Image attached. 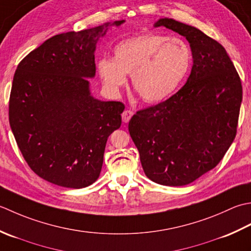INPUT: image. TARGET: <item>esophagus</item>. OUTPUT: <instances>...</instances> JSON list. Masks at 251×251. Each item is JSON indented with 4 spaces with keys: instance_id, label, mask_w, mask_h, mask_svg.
<instances>
[{
    "instance_id": "esophagus-1",
    "label": "esophagus",
    "mask_w": 251,
    "mask_h": 251,
    "mask_svg": "<svg viewBox=\"0 0 251 251\" xmlns=\"http://www.w3.org/2000/svg\"><path fill=\"white\" fill-rule=\"evenodd\" d=\"M132 116H133L132 110H130V109L125 110L124 112H122V121L126 122H126L130 121V119L132 118Z\"/></svg>"
}]
</instances>
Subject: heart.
I'll list each match as a JSON object with an SVG mask.
<instances>
[{
	"label": "heart",
	"instance_id": "1",
	"mask_svg": "<svg viewBox=\"0 0 251 251\" xmlns=\"http://www.w3.org/2000/svg\"><path fill=\"white\" fill-rule=\"evenodd\" d=\"M192 65L190 45L180 38L144 33L120 41L114 57L101 58L97 73L109 92L117 94L125 86L126 75L146 103H158L171 96L186 78Z\"/></svg>",
	"mask_w": 251,
	"mask_h": 251
}]
</instances>
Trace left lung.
<instances>
[{
	"label": "left lung",
	"instance_id": "1",
	"mask_svg": "<svg viewBox=\"0 0 251 251\" xmlns=\"http://www.w3.org/2000/svg\"><path fill=\"white\" fill-rule=\"evenodd\" d=\"M190 43L193 66L170 99L133 115L129 132L152 182L183 186L221 161L236 135L243 88L226 49L193 25L160 18Z\"/></svg>",
	"mask_w": 251,
	"mask_h": 251
}]
</instances>
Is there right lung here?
I'll return each instance as SVG.
<instances>
[{"instance_id": "1", "label": "right lung", "mask_w": 251, "mask_h": 251, "mask_svg": "<svg viewBox=\"0 0 251 251\" xmlns=\"http://www.w3.org/2000/svg\"><path fill=\"white\" fill-rule=\"evenodd\" d=\"M56 34L20 61L9 97V125L34 173L55 185L82 188L100 176L107 139L125 105L91 94L97 42L112 25Z\"/></svg>"}]
</instances>
